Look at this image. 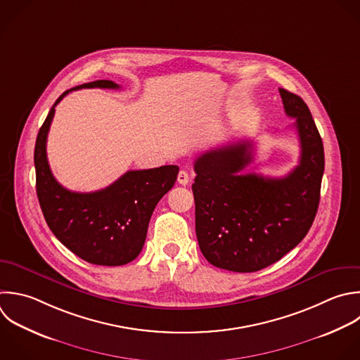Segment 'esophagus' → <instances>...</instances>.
I'll list each match as a JSON object with an SVG mask.
<instances>
[{
  "instance_id": "obj_1",
  "label": "esophagus",
  "mask_w": 360,
  "mask_h": 360,
  "mask_svg": "<svg viewBox=\"0 0 360 360\" xmlns=\"http://www.w3.org/2000/svg\"><path fill=\"white\" fill-rule=\"evenodd\" d=\"M177 181H179L180 184H183V186L188 184V181H190L188 173H187L186 170H180V172H179V176H177Z\"/></svg>"
}]
</instances>
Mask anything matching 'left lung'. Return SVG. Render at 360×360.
<instances>
[{
    "label": "left lung",
    "mask_w": 360,
    "mask_h": 360,
    "mask_svg": "<svg viewBox=\"0 0 360 360\" xmlns=\"http://www.w3.org/2000/svg\"><path fill=\"white\" fill-rule=\"evenodd\" d=\"M284 111L295 118L300 163L285 177L240 174L253 145L239 141L197 158L193 184L195 233L204 257L238 273L264 269L295 248L309 231L319 204L323 146L307 104L278 89Z\"/></svg>",
    "instance_id": "obj_1"
}]
</instances>
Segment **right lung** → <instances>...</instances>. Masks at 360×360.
<instances>
[{
    "label": "right lung",
    "instance_id": "add662e5",
    "mask_svg": "<svg viewBox=\"0 0 360 360\" xmlns=\"http://www.w3.org/2000/svg\"><path fill=\"white\" fill-rule=\"evenodd\" d=\"M80 89H120L111 80H97L65 91L51 108L35 143L38 200L55 236L83 260L100 266H122L142 250L156 204L174 186V165L129 170L111 186L94 193L65 188L53 177L46 139L55 107L70 91Z\"/></svg>",
    "mask_w": 360,
    "mask_h": 360
}]
</instances>
